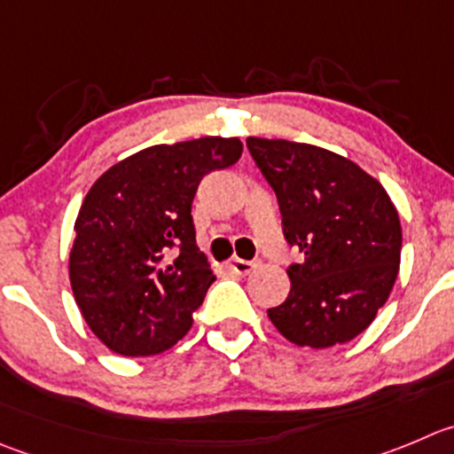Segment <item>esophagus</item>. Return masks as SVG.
<instances>
[{
	"label": "esophagus",
	"mask_w": 454,
	"mask_h": 454,
	"mask_svg": "<svg viewBox=\"0 0 454 454\" xmlns=\"http://www.w3.org/2000/svg\"><path fill=\"white\" fill-rule=\"evenodd\" d=\"M258 262L256 261H243V258H234V261H230V270L234 271V274H249V271L256 267Z\"/></svg>",
	"instance_id": "obj_1"
}]
</instances>
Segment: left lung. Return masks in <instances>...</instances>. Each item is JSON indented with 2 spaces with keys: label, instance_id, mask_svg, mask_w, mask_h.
<instances>
[{
  "label": "left lung",
  "instance_id": "1",
  "mask_svg": "<svg viewBox=\"0 0 454 454\" xmlns=\"http://www.w3.org/2000/svg\"><path fill=\"white\" fill-rule=\"evenodd\" d=\"M247 149L278 198L285 239L305 254L287 270V299L267 317L301 348L348 343L395 287L401 262L395 202L377 178L321 146L247 137Z\"/></svg>",
  "mask_w": 454,
  "mask_h": 454
}]
</instances>
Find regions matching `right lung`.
I'll use <instances>...</instances> for the list:
<instances>
[{"label": "right lung", "instance_id": "1", "mask_svg": "<svg viewBox=\"0 0 454 454\" xmlns=\"http://www.w3.org/2000/svg\"><path fill=\"white\" fill-rule=\"evenodd\" d=\"M239 137L155 145L120 160L84 196L68 254L73 296L98 339L151 356L192 327L215 276L196 245L192 202L207 174L239 162Z\"/></svg>", "mask_w": 454, "mask_h": 454}]
</instances>
